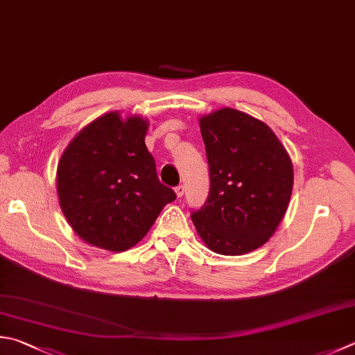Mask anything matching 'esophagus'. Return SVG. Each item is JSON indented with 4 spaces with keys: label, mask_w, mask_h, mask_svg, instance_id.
Segmentation results:
<instances>
[{
    "label": "esophagus",
    "mask_w": 355,
    "mask_h": 355,
    "mask_svg": "<svg viewBox=\"0 0 355 355\" xmlns=\"http://www.w3.org/2000/svg\"><path fill=\"white\" fill-rule=\"evenodd\" d=\"M175 191H176L178 198H182V196H184V193H185V187H184V185H178L176 189H175Z\"/></svg>",
    "instance_id": "obj_1"
}]
</instances>
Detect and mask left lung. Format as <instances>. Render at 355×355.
Segmentation results:
<instances>
[{
  "label": "left lung",
  "mask_w": 355,
  "mask_h": 355,
  "mask_svg": "<svg viewBox=\"0 0 355 355\" xmlns=\"http://www.w3.org/2000/svg\"><path fill=\"white\" fill-rule=\"evenodd\" d=\"M210 193L191 215L198 235L219 255H244L275 233L293 187V165L283 144L261 120L233 108L199 119Z\"/></svg>",
  "instance_id": "1"
}]
</instances>
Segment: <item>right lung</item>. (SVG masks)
<instances>
[{"label": "right lung", "mask_w": 355, "mask_h": 355, "mask_svg": "<svg viewBox=\"0 0 355 355\" xmlns=\"http://www.w3.org/2000/svg\"><path fill=\"white\" fill-rule=\"evenodd\" d=\"M146 131L148 120L142 116L112 111L80 130L64 148L57 166L58 202L85 243L128 250L176 199L159 182Z\"/></svg>", "instance_id": "obj_1"}]
</instances>
